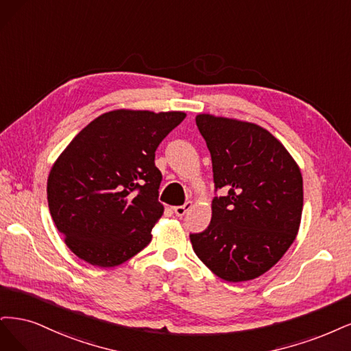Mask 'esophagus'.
Instances as JSON below:
<instances>
[{"label": "esophagus", "mask_w": 351, "mask_h": 351, "mask_svg": "<svg viewBox=\"0 0 351 351\" xmlns=\"http://www.w3.org/2000/svg\"><path fill=\"white\" fill-rule=\"evenodd\" d=\"M192 208V201H186L184 206H178V207H173V211L178 217H182L185 216V214Z\"/></svg>", "instance_id": "1"}]
</instances>
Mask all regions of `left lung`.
Instances as JSON below:
<instances>
[{
  "label": "left lung",
  "mask_w": 351,
  "mask_h": 351,
  "mask_svg": "<svg viewBox=\"0 0 351 351\" xmlns=\"http://www.w3.org/2000/svg\"><path fill=\"white\" fill-rule=\"evenodd\" d=\"M216 189L211 221L189 234L197 256L217 277L239 282L274 267L295 242L303 208L298 163L273 134L252 122L199 114Z\"/></svg>",
  "instance_id": "1"
}]
</instances>
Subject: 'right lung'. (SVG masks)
I'll return each instance as SVG.
<instances>
[{"label": "right lung", "instance_id": "add662e5", "mask_svg": "<svg viewBox=\"0 0 351 351\" xmlns=\"http://www.w3.org/2000/svg\"><path fill=\"white\" fill-rule=\"evenodd\" d=\"M184 112L117 109L78 132L48 176V206L65 245L83 261L117 267L152 241L162 217L154 153Z\"/></svg>", "mask_w": 351, "mask_h": 351}]
</instances>
